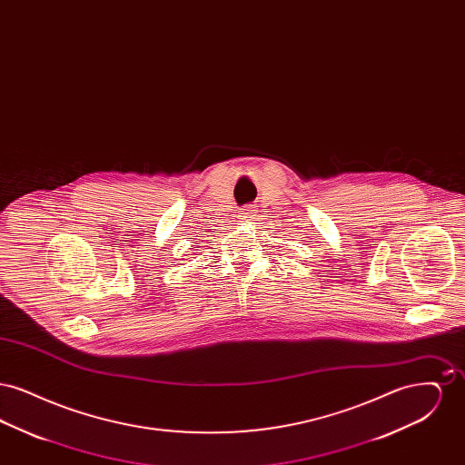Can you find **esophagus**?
<instances>
[{
	"instance_id": "34e87169",
	"label": "esophagus",
	"mask_w": 465,
	"mask_h": 465,
	"mask_svg": "<svg viewBox=\"0 0 465 465\" xmlns=\"http://www.w3.org/2000/svg\"><path fill=\"white\" fill-rule=\"evenodd\" d=\"M256 213H258V209H256L254 205H245L243 209L239 211L237 218H239L241 222H252V220H254V216H256Z\"/></svg>"
}]
</instances>
